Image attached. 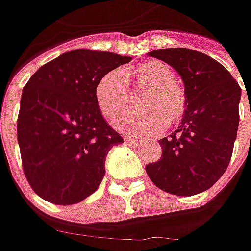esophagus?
I'll use <instances>...</instances> for the list:
<instances>
[{
	"instance_id": "34e87169",
	"label": "esophagus",
	"mask_w": 251,
	"mask_h": 251,
	"mask_svg": "<svg viewBox=\"0 0 251 251\" xmlns=\"http://www.w3.org/2000/svg\"><path fill=\"white\" fill-rule=\"evenodd\" d=\"M124 142H126V144H128V145H134V147L140 144V141H138V140H134V138H128V137H126V138H124Z\"/></svg>"
}]
</instances>
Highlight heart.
Here are the masks:
<instances>
[{
    "label": "heart",
    "instance_id": "heart-1",
    "mask_svg": "<svg viewBox=\"0 0 251 251\" xmlns=\"http://www.w3.org/2000/svg\"><path fill=\"white\" fill-rule=\"evenodd\" d=\"M130 86L144 89L138 99L141 111L128 113L116 121V127L137 137H153L163 126H177L186 113L184 89L173 79V71L159 60H148L126 68L109 71L96 83L95 100L101 116L113 121L130 104Z\"/></svg>",
    "mask_w": 251,
    "mask_h": 251
}]
</instances>
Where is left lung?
Masks as SVG:
<instances>
[{"mask_svg": "<svg viewBox=\"0 0 251 251\" xmlns=\"http://www.w3.org/2000/svg\"><path fill=\"white\" fill-rule=\"evenodd\" d=\"M148 55L180 74L186 113L177 130L159 141L162 156L145 166L147 173L156 187L170 194L202 193L217 183L230 162L242 89L226 68L207 54L178 47Z\"/></svg>", "mask_w": 251, "mask_h": 251, "instance_id": "8db88e82", "label": "left lung"}]
</instances>
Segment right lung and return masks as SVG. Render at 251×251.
<instances>
[{
    "instance_id": "obj_1",
    "label": "right lung",
    "mask_w": 251,
    "mask_h": 251,
    "mask_svg": "<svg viewBox=\"0 0 251 251\" xmlns=\"http://www.w3.org/2000/svg\"><path fill=\"white\" fill-rule=\"evenodd\" d=\"M130 61L78 49L42 65L25 85L16 132L25 176L39 197L71 205L98 190L106 156L123 138L103 119L95 88Z\"/></svg>"
}]
</instances>
